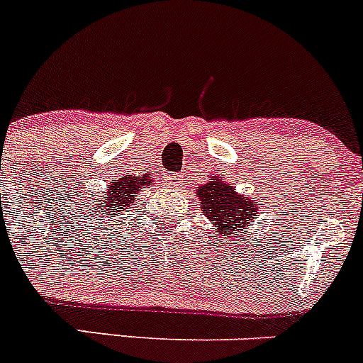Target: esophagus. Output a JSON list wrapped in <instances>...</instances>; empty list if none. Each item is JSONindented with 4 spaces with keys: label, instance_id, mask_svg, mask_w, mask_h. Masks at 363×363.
<instances>
[{
    "label": "esophagus",
    "instance_id": "34e87169",
    "mask_svg": "<svg viewBox=\"0 0 363 363\" xmlns=\"http://www.w3.org/2000/svg\"><path fill=\"white\" fill-rule=\"evenodd\" d=\"M165 179H167V184L172 187V185H178V182L182 179V176H179V174H169Z\"/></svg>",
    "mask_w": 363,
    "mask_h": 363
}]
</instances>
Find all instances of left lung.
<instances>
[{
	"label": "left lung",
	"instance_id": "left-lung-1",
	"mask_svg": "<svg viewBox=\"0 0 363 363\" xmlns=\"http://www.w3.org/2000/svg\"><path fill=\"white\" fill-rule=\"evenodd\" d=\"M198 196L201 199L203 216L216 224L217 235L220 233L223 237H239V228L250 224L257 213V199L247 201L244 196H237L235 189L224 184L223 179L208 182L198 187Z\"/></svg>",
	"mask_w": 363,
	"mask_h": 363
}]
</instances>
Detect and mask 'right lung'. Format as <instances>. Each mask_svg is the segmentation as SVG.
Wrapping results in <instances>:
<instances>
[{
	"label": "right lung",
	"mask_w": 363,
	"mask_h": 363,
	"mask_svg": "<svg viewBox=\"0 0 363 363\" xmlns=\"http://www.w3.org/2000/svg\"><path fill=\"white\" fill-rule=\"evenodd\" d=\"M147 182H151V176L133 178L132 174H126V176H119L117 179H112L108 192L105 194L108 195L109 198L105 200L104 196H101V198L98 199V203L103 201L101 205L98 206V210L99 212H105V216H103L105 219L106 217H116L117 213L123 212L126 206H132L133 203H135L140 187H146Z\"/></svg>",
	"instance_id": "right-lung-1"
}]
</instances>
